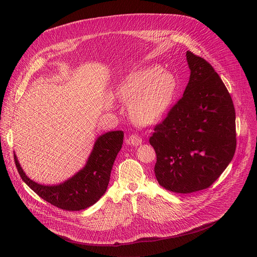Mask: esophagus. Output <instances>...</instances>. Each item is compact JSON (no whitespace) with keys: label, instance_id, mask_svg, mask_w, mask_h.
<instances>
[{"label":"esophagus","instance_id":"obj_1","mask_svg":"<svg viewBox=\"0 0 257 257\" xmlns=\"http://www.w3.org/2000/svg\"><path fill=\"white\" fill-rule=\"evenodd\" d=\"M128 143L133 145V146H137V145L142 143V138L138 135H135V134L130 135L129 138H128Z\"/></svg>","mask_w":257,"mask_h":257}]
</instances>
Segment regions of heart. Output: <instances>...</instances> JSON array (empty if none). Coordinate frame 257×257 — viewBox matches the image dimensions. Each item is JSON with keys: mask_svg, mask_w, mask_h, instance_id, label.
Segmentation results:
<instances>
[{"mask_svg": "<svg viewBox=\"0 0 257 257\" xmlns=\"http://www.w3.org/2000/svg\"><path fill=\"white\" fill-rule=\"evenodd\" d=\"M177 91V80L160 66L132 71L121 80L117 96L128 104L130 118L140 125L159 122L170 109Z\"/></svg>", "mask_w": 257, "mask_h": 257, "instance_id": "obj_1", "label": "heart"}]
</instances>
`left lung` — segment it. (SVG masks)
<instances>
[{
	"mask_svg": "<svg viewBox=\"0 0 257 257\" xmlns=\"http://www.w3.org/2000/svg\"><path fill=\"white\" fill-rule=\"evenodd\" d=\"M186 60L185 91L150 138L159 184L176 193L209 187L236 151V114L228 89L204 59L187 51Z\"/></svg>",
	"mask_w": 257,
	"mask_h": 257,
	"instance_id": "1",
	"label": "left lung"
}]
</instances>
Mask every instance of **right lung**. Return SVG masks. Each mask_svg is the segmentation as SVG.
<instances>
[{
	"label": "right lung",
	"mask_w": 257,
	"mask_h": 257,
	"mask_svg": "<svg viewBox=\"0 0 257 257\" xmlns=\"http://www.w3.org/2000/svg\"><path fill=\"white\" fill-rule=\"evenodd\" d=\"M123 131H108L99 135L85 166L76 174L55 185L31 180L21 168L16 154L14 160L25 184L44 200L66 210H80L93 205L106 191L111 171L123 144Z\"/></svg>",
	"instance_id": "right-lung-1"
}]
</instances>
